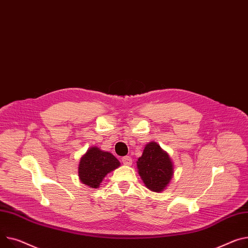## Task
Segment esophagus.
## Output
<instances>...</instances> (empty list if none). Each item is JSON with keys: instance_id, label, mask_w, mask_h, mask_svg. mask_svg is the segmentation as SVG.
<instances>
[{"instance_id": "34e87169", "label": "esophagus", "mask_w": 248, "mask_h": 248, "mask_svg": "<svg viewBox=\"0 0 248 248\" xmlns=\"http://www.w3.org/2000/svg\"><path fill=\"white\" fill-rule=\"evenodd\" d=\"M122 160H123V163L124 164V166H131V164H133V159H131V157L130 156H124L123 158H122Z\"/></svg>"}]
</instances>
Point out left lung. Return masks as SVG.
Here are the masks:
<instances>
[{
	"instance_id": "obj_1",
	"label": "left lung",
	"mask_w": 248,
	"mask_h": 248,
	"mask_svg": "<svg viewBox=\"0 0 248 248\" xmlns=\"http://www.w3.org/2000/svg\"><path fill=\"white\" fill-rule=\"evenodd\" d=\"M138 172L145 186L155 192H161L173 176V162L169 154L155 141L148 142L137 161Z\"/></svg>"
}]
</instances>
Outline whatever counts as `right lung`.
Here are the masks:
<instances>
[{
    "instance_id": "1",
    "label": "right lung",
    "mask_w": 248,
    "mask_h": 248,
    "mask_svg": "<svg viewBox=\"0 0 248 248\" xmlns=\"http://www.w3.org/2000/svg\"><path fill=\"white\" fill-rule=\"evenodd\" d=\"M121 166L119 159L100 147L92 146L82 155L78 163V177L82 184L97 188L108 173Z\"/></svg>"
}]
</instances>
